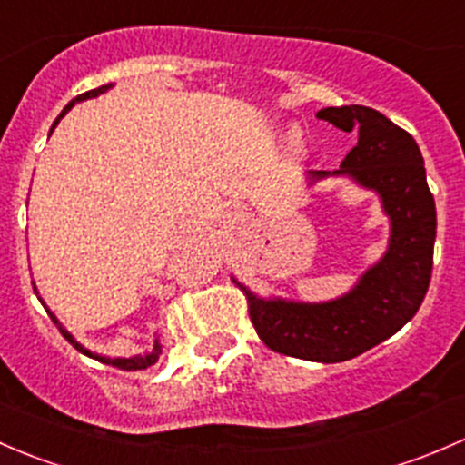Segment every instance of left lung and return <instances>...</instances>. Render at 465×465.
Masks as SVG:
<instances>
[{
  "instance_id": "8db88e82",
  "label": "left lung",
  "mask_w": 465,
  "mask_h": 465,
  "mask_svg": "<svg viewBox=\"0 0 465 465\" xmlns=\"http://www.w3.org/2000/svg\"><path fill=\"white\" fill-rule=\"evenodd\" d=\"M317 116L344 133H358V143L332 175H351L358 184L378 191L391 218L387 254L335 302H265L242 285L241 290L267 349L331 364L373 349L416 315L432 279L436 209L423 154L410 133L364 105L323 107Z\"/></svg>"
}]
</instances>
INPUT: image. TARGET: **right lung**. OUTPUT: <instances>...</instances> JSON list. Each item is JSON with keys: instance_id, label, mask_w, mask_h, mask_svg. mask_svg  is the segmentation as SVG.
Masks as SVG:
<instances>
[{"instance_id": "add662e5", "label": "right lung", "mask_w": 465, "mask_h": 465, "mask_svg": "<svg viewBox=\"0 0 465 465\" xmlns=\"http://www.w3.org/2000/svg\"><path fill=\"white\" fill-rule=\"evenodd\" d=\"M110 87H112V85H101V87H96V89H89V92H85V94H81V96H76V98H74V101H72V103H69V105H67V107H64V110H63V114H60V116H58V119H55V124H54V125H51V133H54V128H55V125H58V121H60V119H63V116H64V114H67V110H72V107H74V105H76V103H78V101H85V98L98 96V94L107 92V89H110ZM46 312H49V311H46ZM49 317H51V320H54V323H55V326H58V331H60V332H63V335H64V340H67V341H69V344H72V346H74V349H76V351H81V353H85V355H89V358H92V353H89V351H87V349H83V346H81V344H78V341H76V340H74V337H72V335H69V332H67V331H64V328H63V326H60V323H58V320H55V317H54V315H51V312H49ZM159 353H162V346H159V344H157V341H154L153 351H150V353H148V355H143V358H116V360H110V358H98V355H94V358H96V360H101V362H105V364H112V367H116V369H124V371H142V369H148V367H150V364H154V362H157V360H159Z\"/></svg>"}]
</instances>
